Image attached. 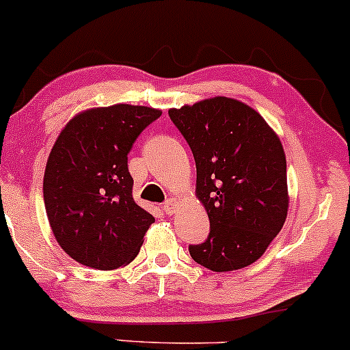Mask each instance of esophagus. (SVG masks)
<instances>
[{"label": "esophagus", "instance_id": "esophagus-1", "mask_svg": "<svg viewBox=\"0 0 350 350\" xmlns=\"http://www.w3.org/2000/svg\"><path fill=\"white\" fill-rule=\"evenodd\" d=\"M176 208H178V200H176V199H168L167 202H165L163 211L167 212L168 215H174L176 212Z\"/></svg>", "mask_w": 350, "mask_h": 350}]
</instances>
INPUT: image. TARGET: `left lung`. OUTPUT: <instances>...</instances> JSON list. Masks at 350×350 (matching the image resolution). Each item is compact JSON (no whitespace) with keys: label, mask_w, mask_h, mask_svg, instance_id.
Instances as JSON below:
<instances>
[{"label":"left lung","mask_w":350,"mask_h":350,"mask_svg":"<svg viewBox=\"0 0 350 350\" xmlns=\"http://www.w3.org/2000/svg\"><path fill=\"white\" fill-rule=\"evenodd\" d=\"M168 114L196 158V196L211 222L190 256L217 273L253 265L282 230L290 204L278 135L258 111L224 96Z\"/></svg>","instance_id":"1"}]
</instances>
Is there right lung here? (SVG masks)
Listing matches in <instances>:
<instances>
[{"label":"right lung","mask_w":350,"mask_h":350,"mask_svg":"<svg viewBox=\"0 0 350 350\" xmlns=\"http://www.w3.org/2000/svg\"><path fill=\"white\" fill-rule=\"evenodd\" d=\"M160 109L92 107L60 131L46 160L43 200L57 243L89 268L116 269L136 258L154 217L133 199L128 153Z\"/></svg>","instance_id":"add662e5"}]
</instances>
